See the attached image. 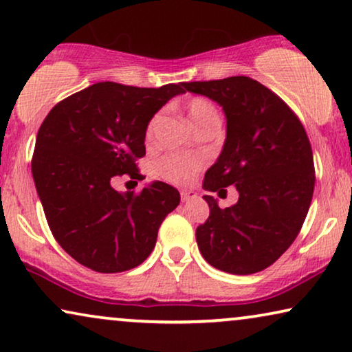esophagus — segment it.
<instances>
[{"label": "esophagus", "instance_id": "esophagus-1", "mask_svg": "<svg viewBox=\"0 0 352 352\" xmlns=\"http://www.w3.org/2000/svg\"><path fill=\"white\" fill-rule=\"evenodd\" d=\"M195 197H197V192H194V190H189V189L181 190V200L182 201H189L192 199H195Z\"/></svg>", "mask_w": 352, "mask_h": 352}]
</instances>
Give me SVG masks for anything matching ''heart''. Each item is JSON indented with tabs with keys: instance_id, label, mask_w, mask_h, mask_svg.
<instances>
[{
	"instance_id": "obj_1",
	"label": "heart",
	"mask_w": 352,
	"mask_h": 352,
	"mask_svg": "<svg viewBox=\"0 0 352 352\" xmlns=\"http://www.w3.org/2000/svg\"><path fill=\"white\" fill-rule=\"evenodd\" d=\"M187 118L190 120L192 126L195 129L204 126L206 123L219 122L218 112L213 107L210 100L204 98H192L187 102ZM158 122V117H153L147 126V138L152 136L153 128ZM204 165V160L200 157H182V155H166L163 157L160 163L157 165V173L166 181L176 182V184H182L199 168Z\"/></svg>"
}]
</instances>
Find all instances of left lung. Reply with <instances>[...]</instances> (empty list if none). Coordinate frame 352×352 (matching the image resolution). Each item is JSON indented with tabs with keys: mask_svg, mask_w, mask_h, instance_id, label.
Segmentation results:
<instances>
[{
	"mask_svg": "<svg viewBox=\"0 0 352 352\" xmlns=\"http://www.w3.org/2000/svg\"><path fill=\"white\" fill-rule=\"evenodd\" d=\"M226 115V141L205 173L204 189L235 186L237 204L221 210L218 199L195 230L201 256L219 271L248 276L276 263L296 239L314 192V158L307 134L292 109L271 89L229 76L182 83Z\"/></svg>",
	"mask_w": 352,
	"mask_h": 352,
	"instance_id": "8db88e82",
	"label": "left lung"
}]
</instances>
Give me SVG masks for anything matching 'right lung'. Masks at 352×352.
<instances>
[{
	"instance_id": "right-lung-1",
	"label": "right lung",
	"mask_w": 352,
	"mask_h": 352,
	"mask_svg": "<svg viewBox=\"0 0 352 352\" xmlns=\"http://www.w3.org/2000/svg\"><path fill=\"white\" fill-rule=\"evenodd\" d=\"M182 83L134 88L100 81L54 105L36 136L32 175L57 243L75 261L112 274L146 261L158 228L181 195L162 181L139 195L112 187L115 176L141 177L153 115Z\"/></svg>"
}]
</instances>
